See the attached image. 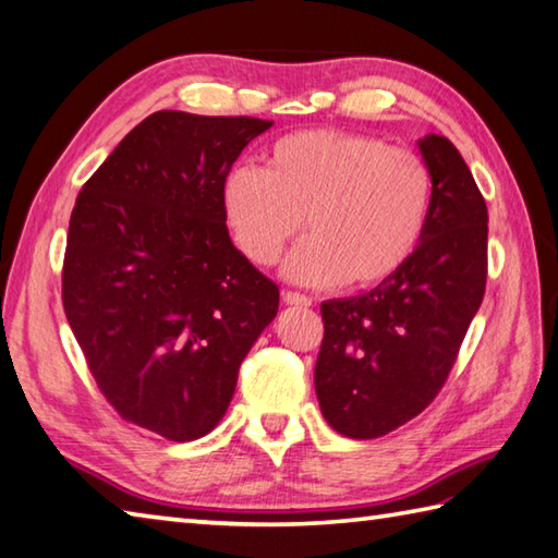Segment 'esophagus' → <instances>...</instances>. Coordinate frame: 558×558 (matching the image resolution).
<instances>
[{
    "mask_svg": "<svg viewBox=\"0 0 558 558\" xmlns=\"http://www.w3.org/2000/svg\"><path fill=\"white\" fill-rule=\"evenodd\" d=\"M281 299L287 305H301V308H311L313 305V299H308V295H303L299 291H283Z\"/></svg>",
    "mask_w": 558,
    "mask_h": 558,
    "instance_id": "obj_1",
    "label": "esophagus"
}]
</instances>
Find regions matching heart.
I'll return each instance as SVG.
<instances>
[{"label":"heart","instance_id":"b5f03b06","mask_svg":"<svg viewBox=\"0 0 558 558\" xmlns=\"http://www.w3.org/2000/svg\"><path fill=\"white\" fill-rule=\"evenodd\" d=\"M434 175L422 156L378 136L308 130L277 140L263 170L233 168L221 211L233 241L259 267L279 263L303 287L373 289L400 271L426 233Z\"/></svg>","mask_w":558,"mask_h":558}]
</instances>
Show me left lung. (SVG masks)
I'll return each instance as SVG.
<instances>
[{
  "label": "left lung",
  "mask_w": 558,
  "mask_h": 558,
  "mask_svg": "<svg viewBox=\"0 0 558 558\" xmlns=\"http://www.w3.org/2000/svg\"><path fill=\"white\" fill-rule=\"evenodd\" d=\"M418 151L434 209L416 253L373 291L320 305L315 392L327 424L349 438H380L434 402L484 299L486 202L446 136L426 134Z\"/></svg>",
  "instance_id": "left-lung-1"
}]
</instances>
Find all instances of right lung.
<instances>
[{
    "label": "right lung",
    "instance_id": "add662e5",
    "mask_svg": "<svg viewBox=\"0 0 558 558\" xmlns=\"http://www.w3.org/2000/svg\"><path fill=\"white\" fill-rule=\"evenodd\" d=\"M269 120L158 110L116 146L74 204L66 320L116 412L168 440L221 422L279 289L231 243L221 187Z\"/></svg>",
    "mask_w": 558,
    "mask_h": 558
}]
</instances>
